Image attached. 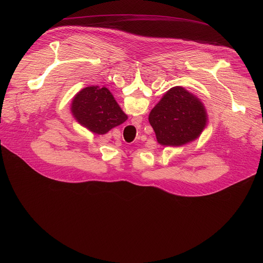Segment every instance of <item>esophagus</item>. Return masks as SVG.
<instances>
[{"label": "esophagus", "mask_w": 263, "mask_h": 263, "mask_svg": "<svg viewBox=\"0 0 263 263\" xmlns=\"http://www.w3.org/2000/svg\"><path fill=\"white\" fill-rule=\"evenodd\" d=\"M135 120H138V119H135Z\"/></svg>", "instance_id": "esophagus-1"}]
</instances>
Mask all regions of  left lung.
<instances>
[{"mask_svg":"<svg viewBox=\"0 0 263 263\" xmlns=\"http://www.w3.org/2000/svg\"><path fill=\"white\" fill-rule=\"evenodd\" d=\"M207 120L203 103L180 86L171 88L148 115L157 141L167 146H180L197 139Z\"/></svg>","mask_w":263,"mask_h":263,"instance_id":"1","label":"left lung"}]
</instances>
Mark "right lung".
<instances>
[{"instance_id":"1","label":"right lung","mask_w":263,"mask_h":263,"mask_svg":"<svg viewBox=\"0 0 263 263\" xmlns=\"http://www.w3.org/2000/svg\"><path fill=\"white\" fill-rule=\"evenodd\" d=\"M70 109L77 122L96 134H106L128 120L106 87L83 88L74 96Z\"/></svg>"}]
</instances>
